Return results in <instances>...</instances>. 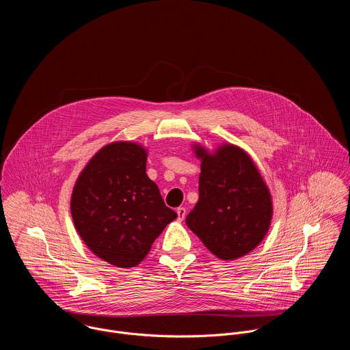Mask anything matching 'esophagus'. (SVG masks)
Returning <instances> with one entry per match:
<instances>
[{"label":"esophagus","mask_w":350,"mask_h":350,"mask_svg":"<svg viewBox=\"0 0 350 350\" xmlns=\"http://www.w3.org/2000/svg\"><path fill=\"white\" fill-rule=\"evenodd\" d=\"M176 213H178V219H179V221H183L185 217H186V208H185V207H178V208H176Z\"/></svg>","instance_id":"34e87169"}]
</instances>
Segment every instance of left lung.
I'll use <instances>...</instances> for the list:
<instances>
[{"label":"left lung","mask_w":350,"mask_h":350,"mask_svg":"<svg viewBox=\"0 0 350 350\" xmlns=\"http://www.w3.org/2000/svg\"><path fill=\"white\" fill-rule=\"evenodd\" d=\"M200 157V200L186 217L187 226L221 260L254 250L272 219V200L250 154L226 144L213 153L194 146Z\"/></svg>","instance_id":"obj_1"}]
</instances>
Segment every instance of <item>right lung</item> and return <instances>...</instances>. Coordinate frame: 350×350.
Segmentation results:
<instances>
[{
	"mask_svg": "<svg viewBox=\"0 0 350 350\" xmlns=\"http://www.w3.org/2000/svg\"><path fill=\"white\" fill-rule=\"evenodd\" d=\"M147 150L117 142L100 148L77 179L71 215L96 256L118 268L140 264L178 214L147 175Z\"/></svg>",
	"mask_w": 350,
	"mask_h": 350,
	"instance_id": "1",
	"label": "right lung"
}]
</instances>
